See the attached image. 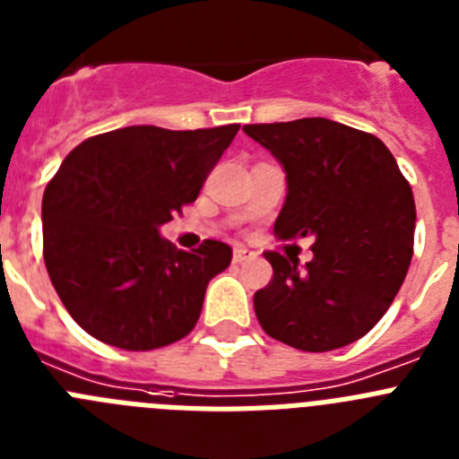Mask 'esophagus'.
I'll use <instances>...</instances> for the list:
<instances>
[{"mask_svg": "<svg viewBox=\"0 0 459 459\" xmlns=\"http://www.w3.org/2000/svg\"><path fill=\"white\" fill-rule=\"evenodd\" d=\"M253 257H255L253 250L243 248V246H237V248H234V262H237V264H241V262H248V259H253Z\"/></svg>", "mask_w": 459, "mask_h": 459, "instance_id": "34e87169", "label": "esophagus"}]
</instances>
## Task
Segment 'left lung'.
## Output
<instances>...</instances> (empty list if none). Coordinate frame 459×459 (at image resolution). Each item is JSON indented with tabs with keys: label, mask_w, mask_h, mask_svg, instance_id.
<instances>
[{
	"label": "left lung",
	"mask_w": 459,
	"mask_h": 459,
	"mask_svg": "<svg viewBox=\"0 0 459 459\" xmlns=\"http://www.w3.org/2000/svg\"><path fill=\"white\" fill-rule=\"evenodd\" d=\"M282 165V238L312 237L306 264L266 253L273 278L255 294L271 338L301 351L356 342L391 307L413 253L411 186L386 144L324 117L243 126Z\"/></svg>",
	"instance_id": "1"
}]
</instances>
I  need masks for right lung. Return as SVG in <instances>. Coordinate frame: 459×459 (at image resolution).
<instances>
[{"mask_svg": "<svg viewBox=\"0 0 459 459\" xmlns=\"http://www.w3.org/2000/svg\"><path fill=\"white\" fill-rule=\"evenodd\" d=\"M238 124L168 131L126 126L73 149L43 193V257L80 326L119 350L147 351L188 335L206 285L232 248L206 238L177 250L160 234L197 200Z\"/></svg>", "mask_w": 459, "mask_h": 459, "instance_id": "1", "label": "right lung"}]
</instances>
